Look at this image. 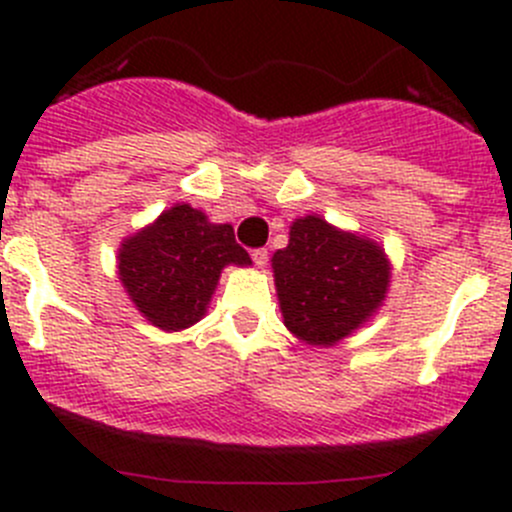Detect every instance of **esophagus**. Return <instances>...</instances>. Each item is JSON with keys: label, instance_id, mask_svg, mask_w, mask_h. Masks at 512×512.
I'll return each mask as SVG.
<instances>
[{"label": "esophagus", "instance_id": "1", "mask_svg": "<svg viewBox=\"0 0 512 512\" xmlns=\"http://www.w3.org/2000/svg\"><path fill=\"white\" fill-rule=\"evenodd\" d=\"M252 262H255L257 267L267 265V250H265V247H257V250H252Z\"/></svg>", "mask_w": 512, "mask_h": 512}]
</instances>
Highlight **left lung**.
Wrapping results in <instances>:
<instances>
[{"instance_id": "left-lung-1", "label": "left lung", "mask_w": 512, "mask_h": 512, "mask_svg": "<svg viewBox=\"0 0 512 512\" xmlns=\"http://www.w3.org/2000/svg\"><path fill=\"white\" fill-rule=\"evenodd\" d=\"M287 329L307 344H337L374 314L389 287V262L376 242L322 218L297 220L289 245L272 257Z\"/></svg>"}]
</instances>
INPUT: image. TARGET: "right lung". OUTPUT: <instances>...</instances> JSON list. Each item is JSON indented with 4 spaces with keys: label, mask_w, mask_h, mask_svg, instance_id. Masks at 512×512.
I'll list each match as a JSON object with an SVG mask.
<instances>
[{
    "label": "right lung",
    "mask_w": 512,
    "mask_h": 512,
    "mask_svg": "<svg viewBox=\"0 0 512 512\" xmlns=\"http://www.w3.org/2000/svg\"><path fill=\"white\" fill-rule=\"evenodd\" d=\"M225 265H250V255L235 242L232 225L208 223L190 205L165 210L118 252L123 287L148 322L165 332L203 317Z\"/></svg>",
    "instance_id": "right-lung-1"
}]
</instances>
